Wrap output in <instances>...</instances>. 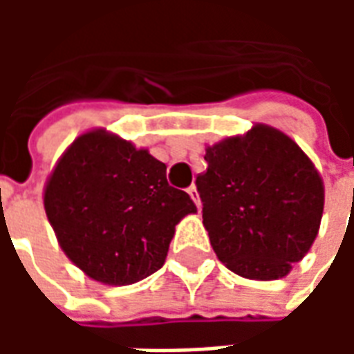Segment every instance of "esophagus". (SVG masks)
<instances>
[{
    "label": "esophagus",
    "instance_id": "obj_1",
    "mask_svg": "<svg viewBox=\"0 0 354 354\" xmlns=\"http://www.w3.org/2000/svg\"><path fill=\"white\" fill-rule=\"evenodd\" d=\"M187 193H189V197L193 199V203L197 205V208H201V201H199V193H197V187H195V185H189V187H187Z\"/></svg>",
    "mask_w": 354,
    "mask_h": 354
}]
</instances>
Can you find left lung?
I'll use <instances>...</instances> for the list:
<instances>
[{
  "mask_svg": "<svg viewBox=\"0 0 354 354\" xmlns=\"http://www.w3.org/2000/svg\"><path fill=\"white\" fill-rule=\"evenodd\" d=\"M195 180L210 245L233 273L273 281L304 258L319 231L324 187L294 140L256 124L208 147Z\"/></svg>",
  "mask_w": 354,
  "mask_h": 354,
  "instance_id": "1",
  "label": "left lung"
}]
</instances>
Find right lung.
Masks as SVG:
<instances>
[{
	"mask_svg": "<svg viewBox=\"0 0 354 354\" xmlns=\"http://www.w3.org/2000/svg\"><path fill=\"white\" fill-rule=\"evenodd\" d=\"M45 212L66 256L94 281L132 284L161 269L176 223L197 208L146 149L87 132L58 161Z\"/></svg>",
	"mask_w": 354,
	"mask_h": 354,
	"instance_id": "1",
	"label": "right lung"
}]
</instances>
